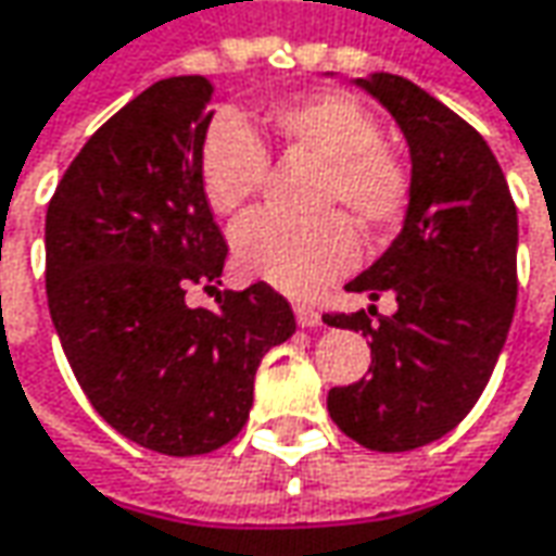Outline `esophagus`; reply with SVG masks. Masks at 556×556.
Wrapping results in <instances>:
<instances>
[{"mask_svg":"<svg viewBox=\"0 0 556 556\" xmlns=\"http://www.w3.org/2000/svg\"><path fill=\"white\" fill-rule=\"evenodd\" d=\"M293 312H296V321H300V328H318V325H321V315H318V309H315V306H309V303H296V306H293Z\"/></svg>","mask_w":556,"mask_h":556,"instance_id":"obj_1","label":"esophagus"}]
</instances>
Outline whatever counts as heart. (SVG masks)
<instances>
[{"label": "heart", "mask_w": 556, "mask_h": 556, "mask_svg": "<svg viewBox=\"0 0 556 556\" xmlns=\"http://www.w3.org/2000/svg\"><path fill=\"white\" fill-rule=\"evenodd\" d=\"M266 119L290 151L309 154L328 166L321 191L325 206L343 203L368 231H387L402 223L412 198V176L383 144L380 123L365 104L343 92H315L275 104ZM198 166L210 210L235 216L266 179L268 154L244 119L219 114L203 132ZM231 250L247 275L293 296H306L353 268L358 238L340 213L315 223L256 213L235 228Z\"/></svg>", "instance_id": "obj_1"}]
</instances>
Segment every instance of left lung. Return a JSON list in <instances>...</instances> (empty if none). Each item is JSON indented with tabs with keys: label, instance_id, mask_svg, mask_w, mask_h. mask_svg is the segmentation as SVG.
Here are the masks:
<instances>
[{
	"label": "left lung",
	"instance_id": "8db88e82",
	"mask_svg": "<svg viewBox=\"0 0 556 556\" xmlns=\"http://www.w3.org/2000/svg\"><path fill=\"white\" fill-rule=\"evenodd\" d=\"M399 123L412 154L402 231L346 290L395 296L325 315L331 328L371 337V377L333 387V424L371 452H412L455 430L477 405L517 306V206L480 132L412 79H355Z\"/></svg>",
	"mask_w": 556,
	"mask_h": 556
}]
</instances>
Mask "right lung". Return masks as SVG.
<instances>
[{"instance_id":"obj_1","label":"right lung","mask_w":556,"mask_h":556,"mask_svg":"<svg viewBox=\"0 0 556 556\" xmlns=\"http://www.w3.org/2000/svg\"><path fill=\"white\" fill-rule=\"evenodd\" d=\"M203 76H169L83 144L46 213V293L83 393L119 437L191 458L241 433L263 355L296 331L256 281L219 309L185 293L223 285V231L201 188L213 119Z\"/></svg>"}]
</instances>
